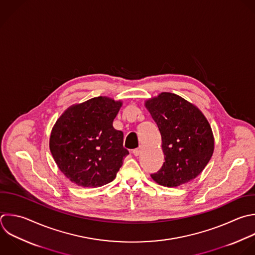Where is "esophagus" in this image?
Returning <instances> with one entry per match:
<instances>
[{"mask_svg":"<svg viewBox=\"0 0 255 255\" xmlns=\"http://www.w3.org/2000/svg\"><path fill=\"white\" fill-rule=\"evenodd\" d=\"M140 152H141V147H138V148H135L132 150V153L134 156H138L140 154Z\"/></svg>","mask_w":255,"mask_h":255,"instance_id":"obj_1","label":"esophagus"}]
</instances>
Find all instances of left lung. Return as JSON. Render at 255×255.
<instances>
[{
  "mask_svg": "<svg viewBox=\"0 0 255 255\" xmlns=\"http://www.w3.org/2000/svg\"><path fill=\"white\" fill-rule=\"evenodd\" d=\"M144 106L159 129L165 160L151 178L167 187L191 181L213 153L214 138L207 120L194 105L171 93H161Z\"/></svg>",
  "mask_w": 255,
  "mask_h": 255,
  "instance_id": "1",
  "label": "left lung"
}]
</instances>
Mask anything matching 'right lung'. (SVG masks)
<instances>
[{"label": "right lung", "mask_w": 255, "mask_h": 255, "mask_svg": "<svg viewBox=\"0 0 255 255\" xmlns=\"http://www.w3.org/2000/svg\"><path fill=\"white\" fill-rule=\"evenodd\" d=\"M123 103L98 97L70 107L55 124L50 149L60 170L83 187L113 181L124 158V133L113 127Z\"/></svg>", "instance_id": "obj_1"}]
</instances>
